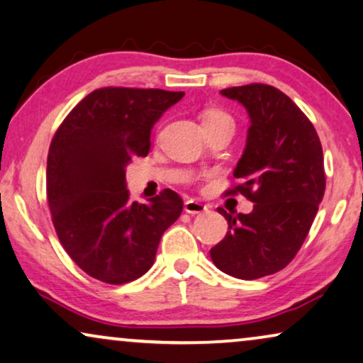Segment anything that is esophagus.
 I'll use <instances>...</instances> for the list:
<instances>
[{
    "instance_id": "obj_1",
    "label": "esophagus",
    "mask_w": 363,
    "mask_h": 363,
    "mask_svg": "<svg viewBox=\"0 0 363 363\" xmlns=\"http://www.w3.org/2000/svg\"><path fill=\"white\" fill-rule=\"evenodd\" d=\"M185 211L190 213V215H201V213L208 211V206L203 205V203L196 200H186L185 201Z\"/></svg>"
}]
</instances>
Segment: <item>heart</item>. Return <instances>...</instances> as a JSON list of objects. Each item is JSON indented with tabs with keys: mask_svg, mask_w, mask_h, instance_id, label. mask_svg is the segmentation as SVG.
Segmentation results:
<instances>
[{
	"mask_svg": "<svg viewBox=\"0 0 363 363\" xmlns=\"http://www.w3.org/2000/svg\"><path fill=\"white\" fill-rule=\"evenodd\" d=\"M218 122H233V121L226 112L220 111V108H206V111L203 112V125H208V123H218Z\"/></svg>",
	"mask_w": 363,
	"mask_h": 363,
	"instance_id": "b5f03b06",
	"label": "heart"
}]
</instances>
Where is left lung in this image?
Here are the masks:
<instances>
[{"instance_id":"1","label":"left lung","mask_w":363,"mask_h":363,"mask_svg":"<svg viewBox=\"0 0 363 363\" xmlns=\"http://www.w3.org/2000/svg\"><path fill=\"white\" fill-rule=\"evenodd\" d=\"M250 113L251 125L233 177L255 203L250 215L228 220V233L210 255L218 269L238 279H259L284 269L309 235L325 191L324 153L314 125L279 89L267 84L223 89Z\"/></svg>"}]
</instances>
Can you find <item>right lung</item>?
<instances>
[{"mask_svg":"<svg viewBox=\"0 0 363 363\" xmlns=\"http://www.w3.org/2000/svg\"><path fill=\"white\" fill-rule=\"evenodd\" d=\"M185 92L102 87L82 99L54 133L46 193L54 230L71 259L94 279L125 284L145 274L158 242L183 210L162 190L130 200L125 167L147 157L152 127Z\"/></svg>","mask_w":363,"mask_h":363,"instance_id":"right-lung-1","label":"right lung"}]
</instances>
